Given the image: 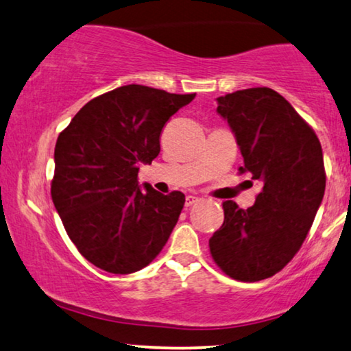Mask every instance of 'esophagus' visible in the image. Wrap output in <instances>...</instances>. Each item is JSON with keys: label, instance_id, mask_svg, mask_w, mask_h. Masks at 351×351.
I'll use <instances>...</instances> for the list:
<instances>
[{"label": "esophagus", "instance_id": "esophagus-1", "mask_svg": "<svg viewBox=\"0 0 351 351\" xmlns=\"http://www.w3.org/2000/svg\"><path fill=\"white\" fill-rule=\"evenodd\" d=\"M197 202H199V197H195V195H187V197H186V206L195 205Z\"/></svg>", "mask_w": 351, "mask_h": 351}]
</instances>
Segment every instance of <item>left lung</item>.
Returning a JSON list of instances; mask_svg holds the SVG:
<instances>
[{"label":"left lung","mask_w":351,"mask_h":351,"mask_svg":"<svg viewBox=\"0 0 351 351\" xmlns=\"http://www.w3.org/2000/svg\"><path fill=\"white\" fill-rule=\"evenodd\" d=\"M218 112L243 156L239 173H250L261 191L246 210L224 202V223L210 239V253L226 275L251 283L280 272L302 246L324 195L322 143L269 87L219 97Z\"/></svg>","instance_id":"1"}]
</instances>
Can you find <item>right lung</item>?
Listing matches in <instances>:
<instances>
[{"mask_svg":"<svg viewBox=\"0 0 351 351\" xmlns=\"http://www.w3.org/2000/svg\"><path fill=\"white\" fill-rule=\"evenodd\" d=\"M195 93L117 87L86 103L57 138L51 194L68 237L95 267L125 275L156 259L184 206L180 191L138 186L140 164L160 152V133Z\"/></svg>","mask_w":351,"mask_h":351,"instance_id":"right-lung-1","label":"right lung"}]
</instances>
